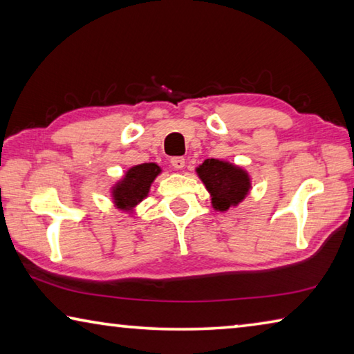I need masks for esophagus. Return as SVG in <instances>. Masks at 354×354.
<instances>
[{"mask_svg": "<svg viewBox=\"0 0 354 354\" xmlns=\"http://www.w3.org/2000/svg\"><path fill=\"white\" fill-rule=\"evenodd\" d=\"M170 164H171L173 169L181 170V169H184V165H185V159L183 158V156H175V158H171Z\"/></svg>", "mask_w": 354, "mask_h": 354, "instance_id": "esophagus-1", "label": "esophagus"}]
</instances>
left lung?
<instances>
[{
  "mask_svg": "<svg viewBox=\"0 0 354 354\" xmlns=\"http://www.w3.org/2000/svg\"><path fill=\"white\" fill-rule=\"evenodd\" d=\"M196 175L211 194L215 211L225 212L237 206L250 194L251 178L247 170L220 159H206L196 167Z\"/></svg>",
  "mask_w": 354,
  "mask_h": 354,
  "instance_id": "1",
  "label": "left lung"
}]
</instances>
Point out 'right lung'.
Segmentation results:
<instances>
[{"label": "right lung", "instance_id": "obj_1", "mask_svg": "<svg viewBox=\"0 0 354 354\" xmlns=\"http://www.w3.org/2000/svg\"><path fill=\"white\" fill-rule=\"evenodd\" d=\"M160 171H162L160 167L154 162L131 167L123 178L112 185L111 195L113 206L120 211L134 212L136 206L148 196L149 187Z\"/></svg>", "mask_w": 354, "mask_h": 354}]
</instances>
